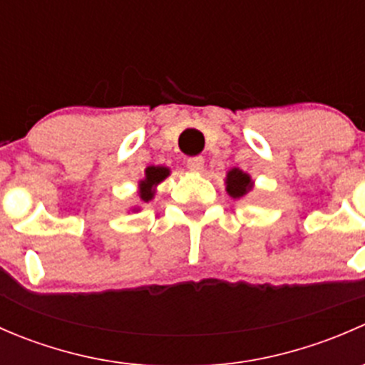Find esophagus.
I'll list each match as a JSON object with an SVG mask.
<instances>
[{
	"label": "esophagus",
	"mask_w": 365,
	"mask_h": 365,
	"mask_svg": "<svg viewBox=\"0 0 365 365\" xmlns=\"http://www.w3.org/2000/svg\"><path fill=\"white\" fill-rule=\"evenodd\" d=\"M203 165H205V159L203 157H189V159H187V168L190 169V171H194V173H200L201 169H203Z\"/></svg>",
	"instance_id": "esophagus-1"
}]
</instances>
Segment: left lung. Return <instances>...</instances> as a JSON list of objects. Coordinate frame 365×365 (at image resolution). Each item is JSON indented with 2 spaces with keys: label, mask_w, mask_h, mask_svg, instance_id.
Returning <instances> with one entry per match:
<instances>
[{
  "label": "left lung",
  "mask_w": 365,
  "mask_h": 365,
  "mask_svg": "<svg viewBox=\"0 0 365 365\" xmlns=\"http://www.w3.org/2000/svg\"><path fill=\"white\" fill-rule=\"evenodd\" d=\"M226 183H227V192H230V196L233 197H242L247 190H251L252 187V182L251 178H249V175L242 173L240 169H231V171L227 173Z\"/></svg>",
  "instance_id": "1"
}]
</instances>
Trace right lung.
Returning a JSON list of instances; mask_svg holds the SVG:
<instances>
[{
  "label": "right lung",
  "mask_w": 365,
  "mask_h": 365,
  "mask_svg": "<svg viewBox=\"0 0 365 365\" xmlns=\"http://www.w3.org/2000/svg\"><path fill=\"white\" fill-rule=\"evenodd\" d=\"M169 171L165 168H148L146 169V178L141 182V200L150 201L153 196V185L162 182Z\"/></svg>",
  "instance_id": "1"
}]
</instances>
